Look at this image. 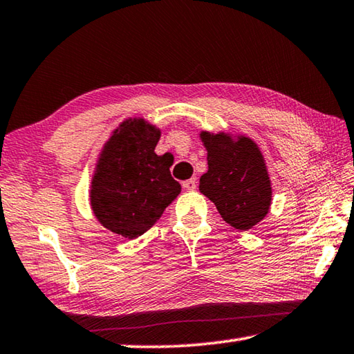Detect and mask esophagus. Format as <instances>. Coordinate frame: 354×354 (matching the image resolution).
Returning <instances> with one entry per match:
<instances>
[{
  "label": "esophagus",
  "instance_id": "obj_1",
  "mask_svg": "<svg viewBox=\"0 0 354 354\" xmlns=\"http://www.w3.org/2000/svg\"><path fill=\"white\" fill-rule=\"evenodd\" d=\"M183 187L185 190H195L196 189V179L192 178V179H187V181L183 183Z\"/></svg>",
  "mask_w": 354,
  "mask_h": 354
}]
</instances>
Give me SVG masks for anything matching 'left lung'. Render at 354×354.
Here are the masks:
<instances>
[{
	"label": "left lung",
	"mask_w": 354,
	"mask_h": 354,
	"mask_svg": "<svg viewBox=\"0 0 354 354\" xmlns=\"http://www.w3.org/2000/svg\"><path fill=\"white\" fill-rule=\"evenodd\" d=\"M207 171L200 192L211 200L227 225L248 231L268 214L272 181L257 143L243 134L201 131Z\"/></svg>",
	"instance_id": "left-lung-1"
}]
</instances>
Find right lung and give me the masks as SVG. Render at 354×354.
<instances>
[{
	"instance_id": "add662e5",
	"label": "right lung",
	"mask_w": 354,
	"mask_h": 354,
	"mask_svg": "<svg viewBox=\"0 0 354 354\" xmlns=\"http://www.w3.org/2000/svg\"><path fill=\"white\" fill-rule=\"evenodd\" d=\"M159 139L158 127L134 117L123 120L101 148L88 196L95 217L113 234L142 236L181 194L170 156L154 153Z\"/></svg>"
}]
</instances>
